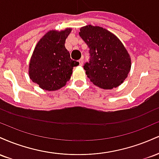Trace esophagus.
Listing matches in <instances>:
<instances>
[{
    "label": "esophagus",
    "mask_w": 159,
    "mask_h": 159,
    "mask_svg": "<svg viewBox=\"0 0 159 159\" xmlns=\"http://www.w3.org/2000/svg\"><path fill=\"white\" fill-rule=\"evenodd\" d=\"M78 62H79V65L80 66L83 65V59H82V58H81V59H80L79 61H78Z\"/></svg>",
    "instance_id": "1"
}]
</instances>
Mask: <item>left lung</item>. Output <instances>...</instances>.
<instances>
[{
  "instance_id": "obj_1",
  "label": "left lung",
  "mask_w": 159,
  "mask_h": 159,
  "mask_svg": "<svg viewBox=\"0 0 159 159\" xmlns=\"http://www.w3.org/2000/svg\"><path fill=\"white\" fill-rule=\"evenodd\" d=\"M79 35L90 48V61L84 69L90 81L105 90L123 84L130 72L132 61L117 36L103 27L91 25L81 27Z\"/></svg>"
}]
</instances>
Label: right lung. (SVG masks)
Here are the masks:
<instances>
[{
    "instance_id": "right-lung-1",
    "label": "right lung",
    "mask_w": 159,
    "mask_h": 159,
    "mask_svg": "<svg viewBox=\"0 0 159 159\" xmlns=\"http://www.w3.org/2000/svg\"><path fill=\"white\" fill-rule=\"evenodd\" d=\"M71 27L47 32L36 44L29 63V77L41 89L55 91L69 81L73 67L79 63L70 58L65 42Z\"/></svg>"
}]
</instances>
